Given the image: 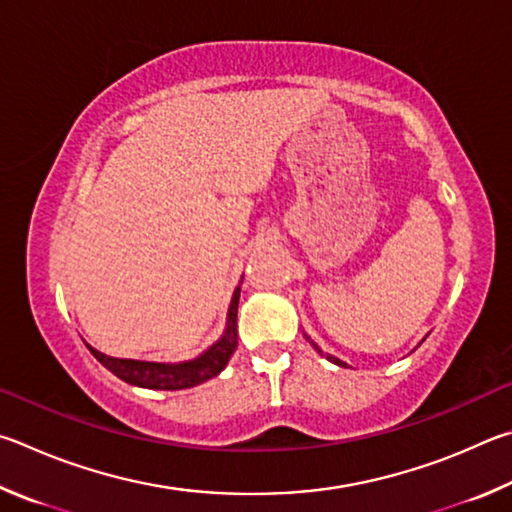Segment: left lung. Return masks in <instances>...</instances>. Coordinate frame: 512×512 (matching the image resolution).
<instances>
[{"instance_id": "8db88e82", "label": "left lung", "mask_w": 512, "mask_h": 512, "mask_svg": "<svg viewBox=\"0 0 512 512\" xmlns=\"http://www.w3.org/2000/svg\"><path fill=\"white\" fill-rule=\"evenodd\" d=\"M317 351H319V348H317ZM335 362H337V364H342V362H339V360H335Z\"/></svg>"}]
</instances>
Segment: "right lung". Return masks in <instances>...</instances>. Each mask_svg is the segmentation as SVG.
<instances>
[{"instance_id": "add662e5", "label": "right lung", "mask_w": 512, "mask_h": 512, "mask_svg": "<svg viewBox=\"0 0 512 512\" xmlns=\"http://www.w3.org/2000/svg\"><path fill=\"white\" fill-rule=\"evenodd\" d=\"M238 299L240 288L233 292L229 317H227V330L220 337L218 344H213L209 351H204L197 360L182 362V364H157V362H139V360H119V357H110L94 351L89 346V351L101 362L107 371H112L116 378L123 382L134 384V387H146V389H188L195 384H202L218 375L224 366H227L229 357L233 355L238 346Z\"/></svg>"}]
</instances>
